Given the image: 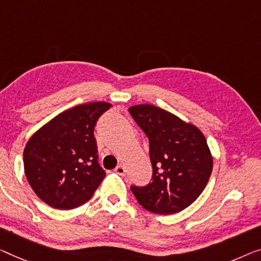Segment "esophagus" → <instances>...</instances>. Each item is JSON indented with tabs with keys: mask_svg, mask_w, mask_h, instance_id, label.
<instances>
[{
	"mask_svg": "<svg viewBox=\"0 0 261 261\" xmlns=\"http://www.w3.org/2000/svg\"><path fill=\"white\" fill-rule=\"evenodd\" d=\"M115 172L117 174H120V176H124L125 174V168L123 165H118L117 168L115 169Z\"/></svg>",
	"mask_w": 261,
	"mask_h": 261,
	"instance_id": "esophagus-1",
	"label": "esophagus"
}]
</instances>
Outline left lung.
Here are the masks:
<instances>
[{
	"label": "left lung",
	"instance_id": "8db88e82",
	"mask_svg": "<svg viewBox=\"0 0 261 261\" xmlns=\"http://www.w3.org/2000/svg\"><path fill=\"white\" fill-rule=\"evenodd\" d=\"M129 112L149 138L152 181L131 186L147 211L172 215L191 205L204 191L213 159L205 136L196 125L152 106L139 104Z\"/></svg>",
	"mask_w": 261,
	"mask_h": 261
}]
</instances>
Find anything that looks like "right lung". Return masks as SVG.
Listing matches in <instances>:
<instances>
[{"instance_id":"add662e5","label":"right lung","mask_w":261,"mask_h":261,"mask_svg":"<svg viewBox=\"0 0 261 261\" xmlns=\"http://www.w3.org/2000/svg\"><path fill=\"white\" fill-rule=\"evenodd\" d=\"M110 103L81 104L57 115L31 136L23 152L31 189L45 204L71 210L92 197L106 177L93 130Z\"/></svg>"}]
</instances>
